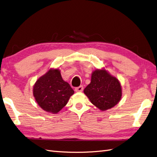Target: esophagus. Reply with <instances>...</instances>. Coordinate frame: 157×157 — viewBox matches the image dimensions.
<instances>
[{"label":"esophagus","mask_w":157,"mask_h":157,"mask_svg":"<svg viewBox=\"0 0 157 157\" xmlns=\"http://www.w3.org/2000/svg\"><path fill=\"white\" fill-rule=\"evenodd\" d=\"M83 87L82 86H80L79 87H77L75 88V91L76 92H81L83 91Z\"/></svg>","instance_id":"1"}]
</instances>
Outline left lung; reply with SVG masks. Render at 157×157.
Returning <instances> with one entry per match:
<instances>
[{
  "instance_id": "1",
  "label": "left lung",
  "mask_w": 157,
  "mask_h": 157,
  "mask_svg": "<svg viewBox=\"0 0 157 157\" xmlns=\"http://www.w3.org/2000/svg\"><path fill=\"white\" fill-rule=\"evenodd\" d=\"M83 91L91 103L102 111L117 105L122 95L119 80L105 70H96L92 73L91 83Z\"/></svg>"
}]
</instances>
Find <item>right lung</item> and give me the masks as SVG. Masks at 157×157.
I'll use <instances>...</instances> for the list:
<instances>
[{"mask_svg": "<svg viewBox=\"0 0 157 157\" xmlns=\"http://www.w3.org/2000/svg\"><path fill=\"white\" fill-rule=\"evenodd\" d=\"M74 93L70 84L64 82L58 69L50 70L35 83L33 94L44 111L57 113L66 106Z\"/></svg>", "mask_w": 157, "mask_h": 157, "instance_id": "right-lung-1", "label": "right lung"}]
</instances>
